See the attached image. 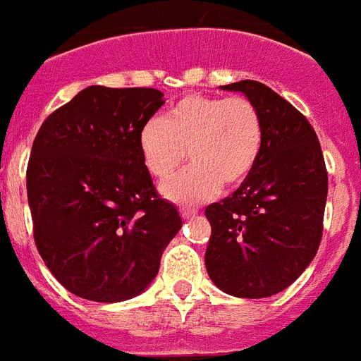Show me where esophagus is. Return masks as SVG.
Segmentation results:
<instances>
[{"mask_svg":"<svg viewBox=\"0 0 361 361\" xmlns=\"http://www.w3.org/2000/svg\"><path fill=\"white\" fill-rule=\"evenodd\" d=\"M180 215H183L184 219H188V217H194V215H196V209H190V207H180Z\"/></svg>","mask_w":361,"mask_h":361,"instance_id":"obj_1","label":"esophagus"}]
</instances>
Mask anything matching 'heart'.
Listing matches in <instances>:
<instances>
[{
  "instance_id": "heart-1",
  "label": "heart",
  "mask_w": 361,
  "mask_h": 361,
  "mask_svg": "<svg viewBox=\"0 0 361 361\" xmlns=\"http://www.w3.org/2000/svg\"><path fill=\"white\" fill-rule=\"evenodd\" d=\"M264 121L248 97L190 94L167 113L148 119L138 148L149 175L165 180L189 149L192 163L163 184V194L180 204H200L221 184L238 186L256 169L264 149Z\"/></svg>"
}]
</instances>
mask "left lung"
<instances>
[{
  "label": "left lung",
  "mask_w": 361,
  "mask_h": 361,
  "mask_svg": "<svg viewBox=\"0 0 361 361\" xmlns=\"http://www.w3.org/2000/svg\"><path fill=\"white\" fill-rule=\"evenodd\" d=\"M242 92L264 121L256 169L221 202L206 207L212 236L207 275L236 298L285 290L317 254L327 202V169L317 134L302 113L257 80L221 86Z\"/></svg>",
  "instance_id": "left-lung-1"
}]
</instances>
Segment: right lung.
Segmentation results:
<instances>
[{
    "label": "right lung",
    "mask_w": 361,
    "mask_h": 361,
    "mask_svg": "<svg viewBox=\"0 0 361 361\" xmlns=\"http://www.w3.org/2000/svg\"><path fill=\"white\" fill-rule=\"evenodd\" d=\"M163 104L155 88L88 86L34 138L26 169L34 242L54 277L80 298L138 296L183 227L138 148L142 125Z\"/></svg>",
    "instance_id": "right-lung-1"
}]
</instances>
